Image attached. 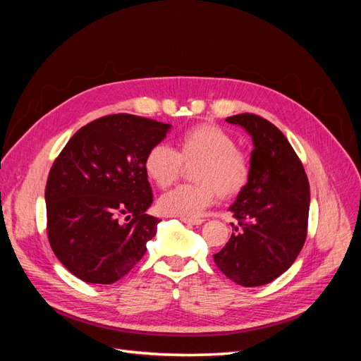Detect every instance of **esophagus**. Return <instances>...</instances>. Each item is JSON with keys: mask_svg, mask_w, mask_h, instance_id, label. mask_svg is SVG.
<instances>
[{"mask_svg": "<svg viewBox=\"0 0 361 361\" xmlns=\"http://www.w3.org/2000/svg\"><path fill=\"white\" fill-rule=\"evenodd\" d=\"M182 221L187 224H192V226H200L204 220H202V218H192V220H188V218H182Z\"/></svg>", "mask_w": 361, "mask_h": 361, "instance_id": "1", "label": "esophagus"}]
</instances>
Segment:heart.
Returning <instances> with one entry per match:
<instances>
[{"label":"heart","mask_w":361,"mask_h":361,"mask_svg":"<svg viewBox=\"0 0 361 361\" xmlns=\"http://www.w3.org/2000/svg\"><path fill=\"white\" fill-rule=\"evenodd\" d=\"M178 152L169 145L152 146L145 158V171L159 188H167L179 178L183 164L199 162L192 170L194 185H180L162 194L158 206L162 214L200 216L220 192L223 197L243 191L250 178V166L235 140L215 125H197L179 138Z\"/></svg>","instance_id":"obj_1"}]
</instances>
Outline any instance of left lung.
Returning a JSON list of instances; mask_svg holds the SVG:
<instances>
[{"instance_id":"1","label":"left lung","mask_w":361,"mask_h":361,"mask_svg":"<svg viewBox=\"0 0 361 361\" xmlns=\"http://www.w3.org/2000/svg\"><path fill=\"white\" fill-rule=\"evenodd\" d=\"M226 122L247 130L253 150L248 182L228 207L241 228L235 227L214 260L236 285H268L290 268L304 245L309 180L288 138L268 120L244 113Z\"/></svg>"}]
</instances>
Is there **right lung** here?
Listing matches in <instances>:
<instances>
[{
  "mask_svg": "<svg viewBox=\"0 0 361 361\" xmlns=\"http://www.w3.org/2000/svg\"><path fill=\"white\" fill-rule=\"evenodd\" d=\"M171 125L133 114L76 130L49 171L45 202L54 255L85 283L111 285L145 256L159 218L145 171L152 146Z\"/></svg>",
  "mask_w": 361,
  "mask_h": 361,
  "instance_id": "obj_1",
  "label": "right lung"
}]
</instances>
